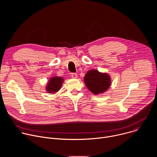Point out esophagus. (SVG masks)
Returning <instances> with one entry per match:
<instances>
[{"instance_id": "1", "label": "esophagus", "mask_w": 157, "mask_h": 157, "mask_svg": "<svg viewBox=\"0 0 157 157\" xmlns=\"http://www.w3.org/2000/svg\"><path fill=\"white\" fill-rule=\"evenodd\" d=\"M71 77H72L73 78H78V75H77L76 73H71Z\"/></svg>"}]
</instances>
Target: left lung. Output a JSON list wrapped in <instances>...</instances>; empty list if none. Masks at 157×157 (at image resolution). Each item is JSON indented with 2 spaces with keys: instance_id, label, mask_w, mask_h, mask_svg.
I'll return each instance as SVG.
<instances>
[{
  "instance_id": "1",
  "label": "left lung",
  "mask_w": 157,
  "mask_h": 157,
  "mask_svg": "<svg viewBox=\"0 0 157 157\" xmlns=\"http://www.w3.org/2000/svg\"><path fill=\"white\" fill-rule=\"evenodd\" d=\"M84 79L89 90L94 94L105 92L110 85V77L97 70L87 71Z\"/></svg>"
}]
</instances>
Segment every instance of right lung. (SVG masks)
I'll use <instances>...</instances> for the list:
<instances>
[{"mask_svg": "<svg viewBox=\"0 0 157 157\" xmlns=\"http://www.w3.org/2000/svg\"><path fill=\"white\" fill-rule=\"evenodd\" d=\"M63 79L61 77H53L49 81L47 87V90L49 93H54L57 92L60 89Z\"/></svg>", "mask_w": 157, "mask_h": 157, "instance_id": "obj_1", "label": "right lung"}]
</instances>
